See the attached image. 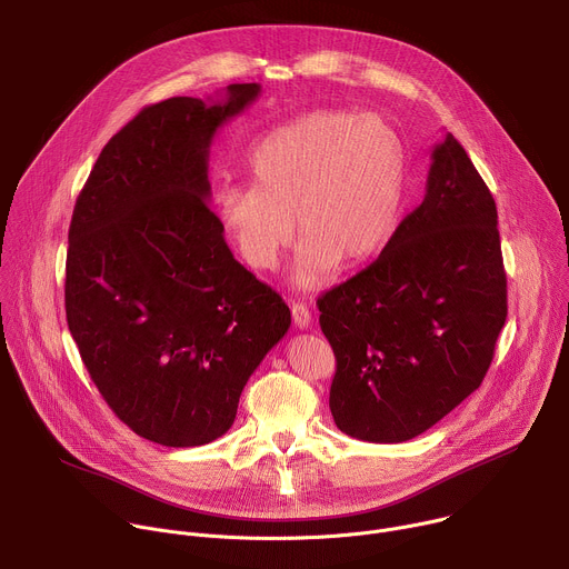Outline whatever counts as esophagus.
<instances>
[{
  "label": "esophagus",
  "mask_w": 569,
  "mask_h": 569,
  "mask_svg": "<svg viewBox=\"0 0 569 569\" xmlns=\"http://www.w3.org/2000/svg\"><path fill=\"white\" fill-rule=\"evenodd\" d=\"M290 312H292V321H295V327L297 329H308L310 327V310H308V306L306 303H301V301H292V306H290Z\"/></svg>",
  "instance_id": "esophagus-1"
}]
</instances>
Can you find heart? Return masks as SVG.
I'll list each match as a JSON object with an SVG mask.
<instances>
[{
    "label": "heart",
    "mask_w": 569,
    "mask_h": 569,
    "mask_svg": "<svg viewBox=\"0 0 569 569\" xmlns=\"http://www.w3.org/2000/svg\"><path fill=\"white\" fill-rule=\"evenodd\" d=\"M252 184L222 182L216 213L238 254L274 270L299 231L292 283L321 288L387 240L408 187V148L378 114L312 110L272 130L250 157ZM298 224H293V218Z\"/></svg>",
    "instance_id": "b5f03b06"
}]
</instances>
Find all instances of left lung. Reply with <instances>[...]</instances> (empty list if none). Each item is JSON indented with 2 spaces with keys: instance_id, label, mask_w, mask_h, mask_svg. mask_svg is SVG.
Instances as JSON below:
<instances>
[{
  "instance_id": "obj_1",
  "label": "left lung",
  "mask_w": 569,
  "mask_h": 569,
  "mask_svg": "<svg viewBox=\"0 0 569 569\" xmlns=\"http://www.w3.org/2000/svg\"><path fill=\"white\" fill-rule=\"evenodd\" d=\"M317 308L338 360L331 415L349 437L415 439L481 385L507 319V274L496 200L450 132L432 148L423 202Z\"/></svg>"
}]
</instances>
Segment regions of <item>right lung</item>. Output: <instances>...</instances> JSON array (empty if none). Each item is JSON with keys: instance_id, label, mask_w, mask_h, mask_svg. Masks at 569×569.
Returning a JSON list of instances; mask_svg holds the SVG:
<instances>
[{"instance_id": "1", "label": "right lung", "mask_w": 569, "mask_h": 569, "mask_svg": "<svg viewBox=\"0 0 569 569\" xmlns=\"http://www.w3.org/2000/svg\"><path fill=\"white\" fill-rule=\"evenodd\" d=\"M259 83L143 108L101 150L71 224L64 310L94 385L139 437L169 448L222 437L290 308L224 242L209 209V148Z\"/></svg>"}]
</instances>
